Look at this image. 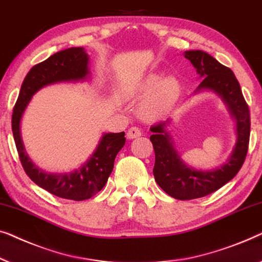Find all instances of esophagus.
Returning a JSON list of instances; mask_svg holds the SVG:
<instances>
[{
    "instance_id": "1",
    "label": "esophagus",
    "mask_w": 262,
    "mask_h": 262,
    "mask_svg": "<svg viewBox=\"0 0 262 262\" xmlns=\"http://www.w3.org/2000/svg\"><path fill=\"white\" fill-rule=\"evenodd\" d=\"M141 134H142V133L138 127H130L129 129H128L127 138L128 139H135V138H139V136H141Z\"/></svg>"
}]
</instances>
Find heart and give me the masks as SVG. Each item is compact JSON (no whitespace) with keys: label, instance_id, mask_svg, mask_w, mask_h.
I'll use <instances>...</instances> for the list:
<instances>
[{"label":"heart","instance_id":"heart-1","mask_svg":"<svg viewBox=\"0 0 262 262\" xmlns=\"http://www.w3.org/2000/svg\"><path fill=\"white\" fill-rule=\"evenodd\" d=\"M139 93L149 95L141 106L145 119H156L166 112L179 94V84L174 78L161 80V76L150 75L140 85Z\"/></svg>","mask_w":262,"mask_h":262}]
</instances>
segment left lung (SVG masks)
<instances>
[{"label": "left lung", "mask_w": 262, "mask_h": 262, "mask_svg": "<svg viewBox=\"0 0 262 262\" xmlns=\"http://www.w3.org/2000/svg\"><path fill=\"white\" fill-rule=\"evenodd\" d=\"M185 58L197 69L202 80L197 89H210L222 96L236 119L237 142L230 159L213 171H196L185 166L173 149L166 133V122L150 127L149 140L156 153L153 174L161 189L180 201L204 197L215 192L237 174L248 152L250 135V114L240 83L233 71L203 51H187Z\"/></svg>", "instance_id": "1"}]
</instances>
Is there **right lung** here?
Listing matches in <instances>:
<instances>
[{"label":"right lung","instance_id":"add662e5","mask_svg":"<svg viewBox=\"0 0 262 262\" xmlns=\"http://www.w3.org/2000/svg\"><path fill=\"white\" fill-rule=\"evenodd\" d=\"M88 62L89 58L83 47H71L33 66L25 77L12 115L14 140L26 174L50 193L71 201L89 200L103 189L113 171L117 153L126 143L124 133L103 135L95 153L77 171L50 174L36 167L26 154L20 135V121L32 96L40 88L57 82L84 79L88 75Z\"/></svg>","mask_w":262,"mask_h":262}]
</instances>
